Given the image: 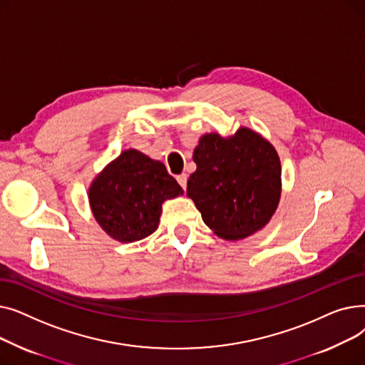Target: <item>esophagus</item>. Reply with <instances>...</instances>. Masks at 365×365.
Returning <instances> with one entry per match:
<instances>
[{"label":"esophagus","mask_w":365,"mask_h":365,"mask_svg":"<svg viewBox=\"0 0 365 365\" xmlns=\"http://www.w3.org/2000/svg\"><path fill=\"white\" fill-rule=\"evenodd\" d=\"M176 179H178L179 185H180L183 189H186V183H187V175H185V173H182V175H179Z\"/></svg>","instance_id":"34e87169"}]
</instances>
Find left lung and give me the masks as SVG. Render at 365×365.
<instances>
[{
	"mask_svg": "<svg viewBox=\"0 0 365 365\" xmlns=\"http://www.w3.org/2000/svg\"><path fill=\"white\" fill-rule=\"evenodd\" d=\"M192 158L197 170L186 194L217 237L242 240L271 220L281 198V163L259 133L241 127L231 138L204 134Z\"/></svg>",
	"mask_w": 365,
	"mask_h": 365,
	"instance_id": "obj_1",
	"label": "left lung"
}]
</instances>
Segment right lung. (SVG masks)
<instances>
[{"mask_svg": "<svg viewBox=\"0 0 365 365\" xmlns=\"http://www.w3.org/2000/svg\"><path fill=\"white\" fill-rule=\"evenodd\" d=\"M182 194L163 163L128 149L91 182L88 201L96 222L109 237L134 242L157 231L163 202Z\"/></svg>", "mask_w": 365, "mask_h": 365, "instance_id": "right-lung-1", "label": "right lung"}]
</instances>
